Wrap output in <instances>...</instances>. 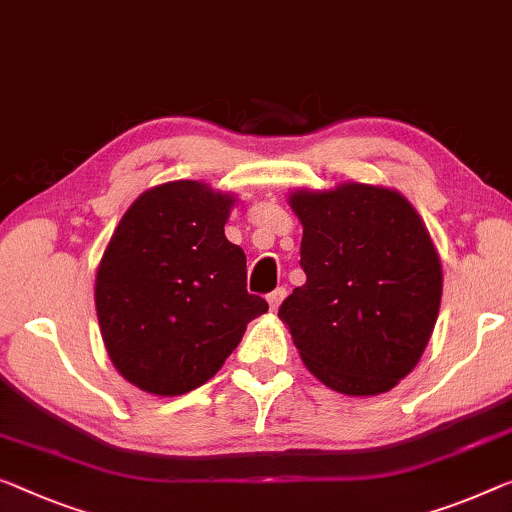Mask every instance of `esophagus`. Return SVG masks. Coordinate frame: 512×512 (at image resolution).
Here are the masks:
<instances>
[{"instance_id":"esophagus-1","label":"esophagus","mask_w":512,"mask_h":512,"mask_svg":"<svg viewBox=\"0 0 512 512\" xmlns=\"http://www.w3.org/2000/svg\"><path fill=\"white\" fill-rule=\"evenodd\" d=\"M285 296H287L285 287H278L276 292H271V294H269V305H271V310H278V305L282 303V299H285Z\"/></svg>"}]
</instances>
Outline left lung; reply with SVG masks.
<instances>
[{
	"label": "left lung",
	"instance_id": "obj_1",
	"mask_svg": "<svg viewBox=\"0 0 512 512\" xmlns=\"http://www.w3.org/2000/svg\"><path fill=\"white\" fill-rule=\"evenodd\" d=\"M305 285L282 301L301 361L333 391L365 398L421 361L441 305V259L402 193L347 181L294 190Z\"/></svg>",
	"mask_w": 512,
	"mask_h": 512
}]
</instances>
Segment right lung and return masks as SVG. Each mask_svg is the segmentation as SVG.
<instances>
[{
	"mask_svg": "<svg viewBox=\"0 0 512 512\" xmlns=\"http://www.w3.org/2000/svg\"><path fill=\"white\" fill-rule=\"evenodd\" d=\"M234 195L167 181L121 216L96 271V315L114 368L174 398L223 368L250 319L269 310L246 289V255L227 241Z\"/></svg>",
	"mask_w": 512,
	"mask_h": 512,
	"instance_id": "add662e5",
	"label": "right lung"
}]
</instances>
